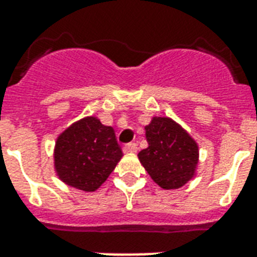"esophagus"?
Masks as SVG:
<instances>
[{"label": "esophagus", "mask_w": 257, "mask_h": 257, "mask_svg": "<svg viewBox=\"0 0 257 257\" xmlns=\"http://www.w3.org/2000/svg\"><path fill=\"white\" fill-rule=\"evenodd\" d=\"M137 144L136 143H128V144L124 145V152L126 153H135L137 152Z\"/></svg>", "instance_id": "obj_1"}]
</instances>
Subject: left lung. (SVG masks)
Here are the masks:
<instances>
[{"instance_id":"8db88e82","label":"left lung","mask_w":257,"mask_h":257,"mask_svg":"<svg viewBox=\"0 0 257 257\" xmlns=\"http://www.w3.org/2000/svg\"><path fill=\"white\" fill-rule=\"evenodd\" d=\"M145 136L148 148L140 151L139 159L155 183L176 189L195 176L199 148L179 124L168 117H153Z\"/></svg>"}]
</instances>
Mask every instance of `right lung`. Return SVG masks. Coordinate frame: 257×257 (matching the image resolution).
I'll return each instance as SVG.
<instances>
[{
  "mask_svg": "<svg viewBox=\"0 0 257 257\" xmlns=\"http://www.w3.org/2000/svg\"><path fill=\"white\" fill-rule=\"evenodd\" d=\"M122 156L114 129L86 117L61 133L54 149L58 177L70 187L93 192L108 179Z\"/></svg>",
  "mask_w": 257,
  "mask_h": 257,
  "instance_id": "obj_1",
  "label": "right lung"
}]
</instances>
